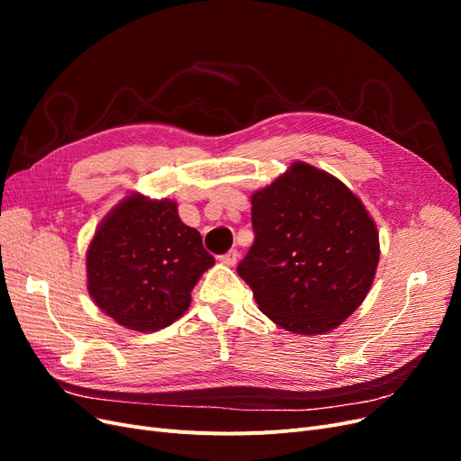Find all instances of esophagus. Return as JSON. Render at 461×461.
<instances>
[{"instance_id":"34e87169","label":"esophagus","mask_w":461,"mask_h":461,"mask_svg":"<svg viewBox=\"0 0 461 461\" xmlns=\"http://www.w3.org/2000/svg\"><path fill=\"white\" fill-rule=\"evenodd\" d=\"M219 259H221V263L229 265V267H234L236 261H239V252H236V249H229V252L222 254Z\"/></svg>"}]
</instances>
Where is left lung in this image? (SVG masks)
I'll list each match as a JSON object with an SVG mask.
<instances>
[{
	"label": "left lung",
	"mask_w": 461,
	"mask_h": 461,
	"mask_svg": "<svg viewBox=\"0 0 461 461\" xmlns=\"http://www.w3.org/2000/svg\"><path fill=\"white\" fill-rule=\"evenodd\" d=\"M256 240L239 263L259 310L296 334L337 329L366 300L379 232L339 178L296 161L252 196Z\"/></svg>",
	"instance_id": "left-lung-1"
}]
</instances>
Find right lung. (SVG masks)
<instances>
[{
    "label": "right lung",
    "mask_w": 461,
    "mask_h": 461,
    "mask_svg": "<svg viewBox=\"0 0 461 461\" xmlns=\"http://www.w3.org/2000/svg\"><path fill=\"white\" fill-rule=\"evenodd\" d=\"M215 263L171 200L131 194L97 227L86 252L97 308L131 330L153 332L183 315L190 292Z\"/></svg>",
    "instance_id": "add662e5"
}]
</instances>
